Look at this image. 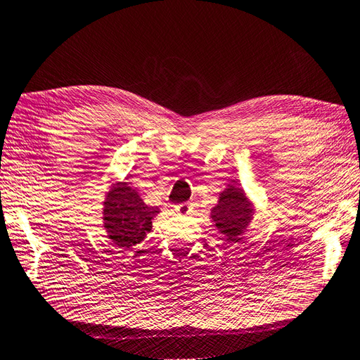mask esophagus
I'll use <instances>...</instances> for the list:
<instances>
[{
  "label": "esophagus",
  "instance_id": "1",
  "mask_svg": "<svg viewBox=\"0 0 360 360\" xmlns=\"http://www.w3.org/2000/svg\"><path fill=\"white\" fill-rule=\"evenodd\" d=\"M174 210H176L179 214H190V212H191V204H188V202L178 204L176 207H174Z\"/></svg>",
  "mask_w": 360,
  "mask_h": 360
}]
</instances>
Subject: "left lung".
Listing matches in <instances>:
<instances>
[{"label": "left lung", "instance_id": "left-lung-1", "mask_svg": "<svg viewBox=\"0 0 360 360\" xmlns=\"http://www.w3.org/2000/svg\"><path fill=\"white\" fill-rule=\"evenodd\" d=\"M253 207L248 202L244 191L235 186H229L221 196L219 202L212 208V219L219 230L225 240L239 242L238 238L242 231L247 229V225L252 221Z\"/></svg>", "mask_w": 360, "mask_h": 360}]
</instances>
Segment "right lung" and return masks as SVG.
Here are the masks:
<instances>
[{"label":"right lung","instance_id":"1","mask_svg":"<svg viewBox=\"0 0 360 360\" xmlns=\"http://www.w3.org/2000/svg\"><path fill=\"white\" fill-rule=\"evenodd\" d=\"M103 213L108 239L121 248H130L152 230V219L160 210L146 205L127 182H118L107 193Z\"/></svg>","mask_w":360,"mask_h":360}]
</instances>
